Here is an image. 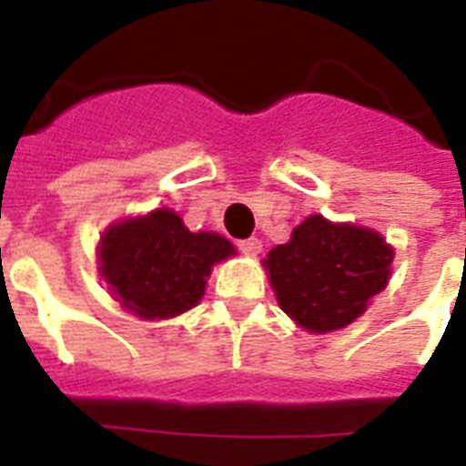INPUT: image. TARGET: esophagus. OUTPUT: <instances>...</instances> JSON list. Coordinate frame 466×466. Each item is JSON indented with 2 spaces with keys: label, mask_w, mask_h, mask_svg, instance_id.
<instances>
[{
  "label": "esophagus",
  "mask_w": 466,
  "mask_h": 466,
  "mask_svg": "<svg viewBox=\"0 0 466 466\" xmlns=\"http://www.w3.org/2000/svg\"><path fill=\"white\" fill-rule=\"evenodd\" d=\"M239 251L241 254H247V256H258L261 254V241L256 239V237H251V239H241L239 244Z\"/></svg>",
  "instance_id": "esophagus-1"
}]
</instances>
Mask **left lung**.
I'll use <instances>...</instances> for the list:
<instances>
[{"label": "left lung", "mask_w": 466, "mask_h": 466, "mask_svg": "<svg viewBox=\"0 0 466 466\" xmlns=\"http://www.w3.org/2000/svg\"><path fill=\"white\" fill-rule=\"evenodd\" d=\"M391 258L390 244L368 227L311 215L263 266L280 309L307 331L329 333L353 324L387 288Z\"/></svg>", "instance_id": "left-lung-1"}]
</instances>
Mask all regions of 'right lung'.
Returning a JSON list of instances; mask_svg holds the SVG:
<instances>
[{"instance_id": "add662e5", "label": "right lung", "mask_w": 466, "mask_h": 466, "mask_svg": "<svg viewBox=\"0 0 466 466\" xmlns=\"http://www.w3.org/2000/svg\"><path fill=\"white\" fill-rule=\"evenodd\" d=\"M234 247L215 232H190L168 208L116 222L98 241V273L113 298L142 319H171L203 299L215 263Z\"/></svg>"}]
</instances>
